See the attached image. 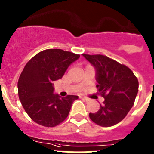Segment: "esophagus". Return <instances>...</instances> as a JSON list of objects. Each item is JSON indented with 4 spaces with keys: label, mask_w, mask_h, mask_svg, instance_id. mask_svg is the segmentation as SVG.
<instances>
[{
    "label": "esophagus",
    "mask_w": 154,
    "mask_h": 154,
    "mask_svg": "<svg viewBox=\"0 0 154 154\" xmlns=\"http://www.w3.org/2000/svg\"><path fill=\"white\" fill-rule=\"evenodd\" d=\"M80 98H82V99H84V100H85V102H89V101H90V98H88L87 97H82V96H81Z\"/></svg>",
    "instance_id": "obj_1"
}]
</instances>
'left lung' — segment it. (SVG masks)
I'll return each mask as SVG.
<instances>
[{"label":"left lung","mask_w":154,"mask_h":154,"mask_svg":"<svg viewBox=\"0 0 154 154\" xmlns=\"http://www.w3.org/2000/svg\"><path fill=\"white\" fill-rule=\"evenodd\" d=\"M95 69L98 93L105 100L90 118L99 126L111 127L123 120L134 104L138 80L131 69L103 55L82 54Z\"/></svg>","instance_id":"1"}]
</instances>
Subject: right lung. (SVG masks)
<instances>
[{"label": "right lung", "mask_w": 154, "mask_h": 154, "mask_svg": "<svg viewBox=\"0 0 154 154\" xmlns=\"http://www.w3.org/2000/svg\"><path fill=\"white\" fill-rule=\"evenodd\" d=\"M80 55L61 49L38 52L26 64L17 82L20 102L32 120L44 127H55L69 116L77 95L62 98L54 94V82L62 78Z\"/></svg>", "instance_id": "1"}]
</instances>
